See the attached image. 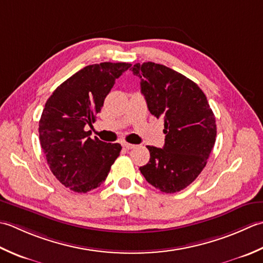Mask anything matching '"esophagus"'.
Here are the masks:
<instances>
[{
  "instance_id": "obj_1",
  "label": "esophagus",
  "mask_w": 263,
  "mask_h": 263,
  "mask_svg": "<svg viewBox=\"0 0 263 263\" xmlns=\"http://www.w3.org/2000/svg\"><path fill=\"white\" fill-rule=\"evenodd\" d=\"M122 146H124L126 149H132V148L136 147V145H134V144H129V143H124L122 144Z\"/></svg>"
}]
</instances>
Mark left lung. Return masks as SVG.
Instances as JSON below:
<instances>
[{"instance_id": "obj_1", "label": "left lung", "mask_w": 263, "mask_h": 263, "mask_svg": "<svg viewBox=\"0 0 263 263\" xmlns=\"http://www.w3.org/2000/svg\"><path fill=\"white\" fill-rule=\"evenodd\" d=\"M148 111L163 118L164 146H146L149 161L139 168L148 184L163 193L186 189L205 167L217 136L216 118L202 89L163 64L136 63Z\"/></svg>"}]
</instances>
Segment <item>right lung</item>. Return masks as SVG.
<instances>
[{"label": "right lung", "mask_w": 263, "mask_h": 263, "mask_svg": "<svg viewBox=\"0 0 263 263\" xmlns=\"http://www.w3.org/2000/svg\"><path fill=\"white\" fill-rule=\"evenodd\" d=\"M126 62L90 64L76 72L46 101L40 120V142L57 179L77 193H87L105 180L121 145L89 137L104 99L117 78L130 68Z\"/></svg>", "instance_id": "right-lung-1"}]
</instances>
